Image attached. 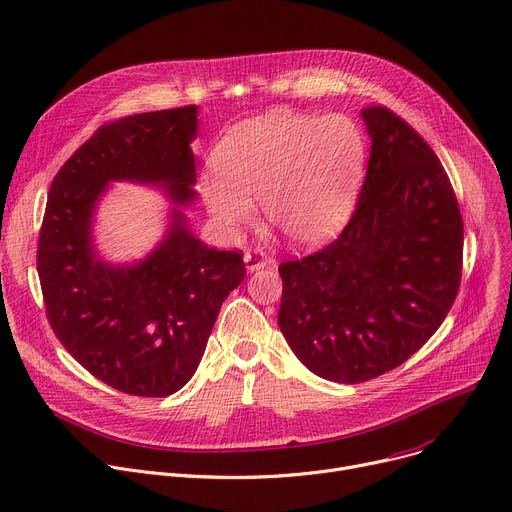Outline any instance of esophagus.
<instances>
[{
    "instance_id": "obj_1",
    "label": "esophagus",
    "mask_w": 512,
    "mask_h": 512,
    "mask_svg": "<svg viewBox=\"0 0 512 512\" xmlns=\"http://www.w3.org/2000/svg\"><path fill=\"white\" fill-rule=\"evenodd\" d=\"M265 263H267V259L263 257V253L261 251H247L245 253V265H247V271H257V269H261V267H265Z\"/></svg>"
}]
</instances>
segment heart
<instances>
[{"mask_svg": "<svg viewBox=\"0 0 512 512\" xmlns=\"http://www.w3.org/2000/svg\"><path fill=\"white\" fill-rule=\"evenodd\" d=\"M216 171L200 194L214 220L237 230L255 220L294 247L312 249L347 224L365 165V138L345 114L308 116L271 110L230 128L214 149Z\"/></svg>", "mask_w": 512, "mask_h": 512, "instance_id": "obj_1", "label": "heart"}]
</instances>
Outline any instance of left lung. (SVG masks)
Instances as JSON below:
<instances>
[{
  "mask_svg": "<svg viewBox=\"0 0 512 512\" xmlns=\"http://www.w3.org/2000/svg\"><path fill=\"white\" fill-rule=\"evenodd\" d=\"M355 212L339 239L280 265V329L312 374L359 384L421 349L461 282L463 220L451 181L408 122L384 106Z\"/></svg>",
  "mask_w": 512,
  "mask_h": 512,
  "instance_id": "1",
  "label": "left lung"
}]
</instances>
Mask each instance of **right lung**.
I'll return each mask as SVG.
<instances>
[{
    "label": "right lung",
    "instance_id": "1",
    "mask_svg": "<svg viewBox=\"0 0 512 512\" xmlns=\"http://www.w3.org/2000/svg\"><path fill=\"white\" fill-rule=\"evenodd\" d=\"M198 106L100 126L53 179L36 267L46 318L63 347L104 384L165 398L190 382L224 298L245 280L241 251L204 245L175 208L143 261L98 257L91 222L110 181L153 183L179 206L196 200Z\"/></svg>",
    "mask_w": 512,
    "mask_h": 512
}]
</instances>
